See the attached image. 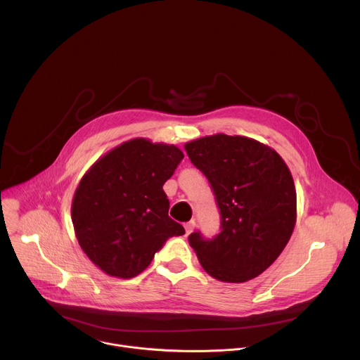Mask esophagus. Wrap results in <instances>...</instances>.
Instances as JSON below:
<instances>
[{"instance_id": "esophagus-1", "label": "esophagus", "mask_w": 360, "mask_h": 360, "mask_svg": "<svg viewBox=\"0 0 360 360\" xmlns=\"http://www.w3.org/2000/svg\"><path fill=\"white\" fill-rule=\"evenodd\" d=\"M195 221H189V222H186L185 224V231H186V233H191L192 231H193V228H195Z\"/></svg>"}]
</instances>
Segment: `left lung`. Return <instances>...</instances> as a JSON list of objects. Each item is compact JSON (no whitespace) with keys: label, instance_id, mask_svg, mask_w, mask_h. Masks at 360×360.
<instances>
[{"label":"left lung","instance_id":"1","mask_svg":"<svg viewBox=\"0 0 360 360\" xmlns=\"http://www.w3.org/2000/svg\"><path fill=\"white\" fill-rule=\"evenodd\" d=\"M191 162L211 184L221 214L212 238L189 235L199 264L212 278L240 283L266 271L295 228L296 191L279 153L246 136L217 134L185 143Z\"/></svg>","mask_w":360,"mask_h":360}]
</instances>
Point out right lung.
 <instances>
[{
	"label": "right lung",
	"mask_w": 360,
	"mask_h": 360,
	"mask_svg": "<svg viewBox=\"0 0 360 360\" xmlns=\"http://www.w3.org/2000/svg\"><path fill=\"white\" fill-rule=\"evenodd\" d=\"M184 160L175 145L135 138L99 158L72 199L75 236L102 272L129 279L145 271L172 236L185 229L169 218L164 184Z\"/></svg>",
	"instance_id": "obj_1"
}]
</instances>
